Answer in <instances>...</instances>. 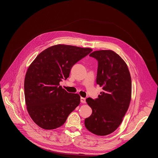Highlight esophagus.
<instances>
[{"label":"esophagus","instance_id":"obj_1","mask_svg":"<svg viewBox=\"0 0 158 158\" xmlns=\"http://www.w3.org/2000/svg\"><path fill=\"white\" fill-rule=\"evenodd\" d=\"M81 102L82 103H83V104L86 103V98H83V97H81Z\"/></svg>","mask_w":158,"mask_h":158}]
</instances>
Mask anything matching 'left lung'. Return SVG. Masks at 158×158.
Returning a JSON list of instances; mask_svg holds the SVG:
<instances>
[{
	"instance_id": "8db88e82",
	"label": "left lung",
	"mask_w": 158,
	"mask_h": 158,
	"mask_svg": "<svg viewBox=\"0 0 158 158\" xmlns=\"http://www.w3.org/2000/svg\"><path fill=\"white\" fill-rule=\"evenodd\" d=\"M98 61L97 84L103 92L98 98H86L92 110L85 120L86 128L98 136L108 135L122 122L131 99V78L127 65L111 50L94 51L89 54Z\"/></svg>"
}]
</instances>
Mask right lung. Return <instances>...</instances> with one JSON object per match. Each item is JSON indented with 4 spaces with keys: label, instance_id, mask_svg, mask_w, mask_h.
Wrapping results in <instances>:
<instances>
[{
    "label": "right lung",
    "instance_id": "add662e5",
    "mask_svg": "<svg viewBox=\"0 0 158 158\" xmlns=\"http://www.w3.org/2000/svg\"><path fill=\"white\" fill-rule=\"evenodd\" d=\"M92 51L59 44L44 50L30 64L24 80L25 101L29 114L39 127L47 130L61 127L79 105V95L68 93L60 82L69 77L74 64Z\"/></svg>",
    "mask_w": 158,
    "mask_h": 158
}]
</instances>
